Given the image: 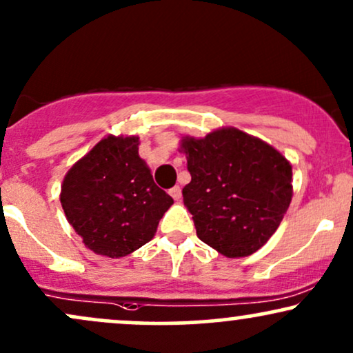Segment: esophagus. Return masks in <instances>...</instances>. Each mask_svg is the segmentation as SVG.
<instances>
[{
  "instance_id": "obj_1",
  "label": "esophagus",
  "mask_w": 353,
  "mask_h": 353,
  "mask_svg": "<svg viewBox=\"0 0 353 353\" xmlns=\"http://www.w3.org/2000/svg\"><path fill=\"white\" fill-rule=\"evenodd\" d=\"M169 194H171V197L174 199V201H179L181 195H182L181 188H179V185H174V188H172L171 190H169Z\"/></svg>"
}]
</instances>
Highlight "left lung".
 Instances as JSON below:
<instances>
[{
	"mask_svg": "<svg viewBox=\"0 0 353 353\" xmlns=\"http://www.w3.org/2000/svg\"><path fill=\"white\" fill-rule=\"evenodd\" d=\"M182 189L197 236L228 258L250 256L278 230L292 197V168L268 143L236 128L184 136Z\"/></svg>",
	"mask_w": 353,
	"mask_h": 353,
	"instance_id": "obj_1",
	"label": "left lung"
}]
</instances>
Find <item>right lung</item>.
I'll use <instances>...</instances> for the list:
<instances>
[{
    "label": "right lung",
    "instance_id": "obj_1",
    "mask_svg": "<svg viewBox=\"0 0 353 353\" xmlns=\"http://www.w3.org/2000/svg\"><path fill=\"white\" fill-rule=\"evenodd\" d=\"M138 136H107L65 174L61 203L93 253L121 258L146 245L174 201L152 181Z\"/></svg>",
    "mask_w": 353,
    "mask_h": 353
}]
</instances>
